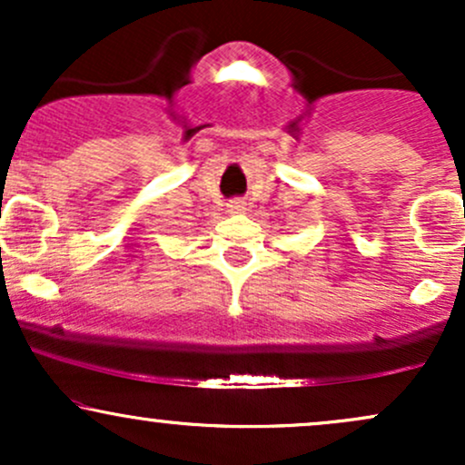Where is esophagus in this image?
<instances>
[{"instance_id": "esophagus-1", "label": "esophagus", "mask_w": 465, "mask_h": 465, "mask_svg": "<svg viewBox=\"0 0 465 465\" xmlns=\"http://www.w3.org/2000/svg\"><path fill=\"white\" fill-rule=\"evenodd\" d=\"M227 207H229V212H232V214H244V212H247V203L240 201V199L232 201Z\"/></svg>"}]
</instances>
